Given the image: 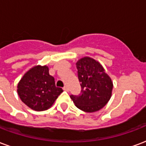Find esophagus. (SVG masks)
Returning a JSON list of instances; mask_svg holds the SVG:
<instances>
[{"instance_id": "34e87169", "label": "esophagus", "mask_w": 146, "mask_h": 146, "mask_svg": "<svg viewBox=\"0 0 146 146\" xmlns=\"http://www.w3.org/2000/svg\"><path fill=\"white\" fill-rule=\"evenodd\" d=\"M62 89H63V90H65V91H68V90H69V89H68V87H66V86H65Z\"/></svg>"}]
</instances>
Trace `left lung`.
<instances>
[{
  "label": "left lung",
  "instance_id": "1",
  "mask_svg": "<svg viewBox=\"0 0 146 146\" xmlns=\"http://www.w3.org/2000/svg\"><path fill=\"white\" fill-rule=\"evenodd\" d=\"M81 91L71 95L79 109L88 113L98 111L105 106L111 97L113 83L100 62L90 57H84L76 63Z\"/></svg>",
  "mask_w": 146,
  "mask_h": 146
}]
</instances>
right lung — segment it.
<instances>
[{
  "label": "right lung",
  "mask_w": 146,
  "mask_h": 146,
  "mask_svg": "<svg viewBox=\"0 0 146 146\" xmlns=\"http://www.w3.org/2000/svg\"><path fill=\"white\" fill-rule=\"evenodd\" d=\"M21 101L32 110L42 111L53 104L63 91L56 87L55 79L49 75L47 66H35L25 73L18 84Z\"/></svg>",
  "instance_id": "1"
}]
</instances>
